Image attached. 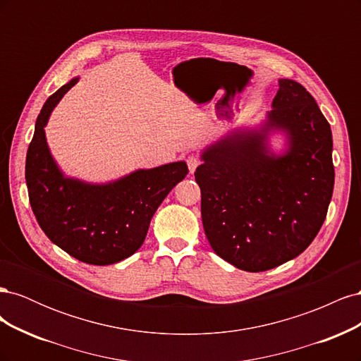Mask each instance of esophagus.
<instances>
[{"instance_id":"esophagus-1","label":"esophagus","mask_w":361,"mask_h":361,"mask_svg":"<svg viewBox=\"0 0 361 361\" xmlns=\"http://www.w3.org/2000/svg\"><path fill=\"white\" fill-rule=\"evenodd\" d=\"M200 164H202V161H200V158L197 155H188L187 157V166H188L190 173H194L195 169H197Z\"/></svg>"}]
</instances>
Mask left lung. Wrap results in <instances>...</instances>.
I'll use <instances>...</instances> for the list:
<instances>
[{"mask_svg":"<svg viewBox=\"0 0 361 361\" xmlns=\"http://www.w3.org/2000/svg\"><path fill=\"white\" fill-rule=\"evenodd\" d=\"M269 126L288 130L286 155L268 157L265 135L238 130L211 146L195 169L212 250L248 272L297 257L321 231L334 188L331 128L313 96L279 80Z\"/></svg>","mask_w":361,"mask_h":361,"instance_id":"left-lung-1","label":"left lung"}]
</instances>
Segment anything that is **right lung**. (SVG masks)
<instances>
[{"mask_svg": "<svg viewBox=\"0 0 361 361\" xmlns=\"http://www.w3.org/2000/svg\"><path fill=\"white\" fill-rule=\"evenodd\" d=\"M78 78L48 97L27 152L25 180L32 214L51 241L90 265H111L134 255L167 194L188 174L185 162L140 170L110 185L66 179L52 161L45 125L52 108Z\"/></svg>", "mask_w": 361, "mask_h": 361, "instance_id": "add662e5", "label": "right lung"}]
</instances>
